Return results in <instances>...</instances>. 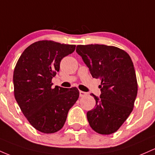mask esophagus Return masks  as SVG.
Returning <instances> with one entry per match:
<instances>
[{
  "label": "esophagus",
  "instance_id": "obj_1",
  "mask_svg": "<svg viewBox=\"0 0 155 155\" xmlns=\"http://www.w3.org/2000/svg\"><path fill=\"white\" fill-rule=\"evenodd\" d=\"M79 93H80V97H84L87 94L86 92H84V91H80Z\"/></svg>",
  "mask_w": 155,
  "mask_h": 155
}]
</instances>
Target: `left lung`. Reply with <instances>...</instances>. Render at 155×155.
I'll return each mask as SVG.
<instances>
[{
    "instance_id": "8db88e82",
    "label": "left lung",
    "mask_w": 155,
    "mask_h": 155,
    "mask_svg": "<svg viewBox=\"0 0 155 155\" xmlns=\"http://www.w3.org/2000/svg\"><path fill=\"white\" fill-rule=\"evenodd\" d=\"M76 52L92 77L101 79L100 97L91 94L96 105L87 112L88 123L97 133H115L133 111L138 93L131 58L124 50L105 45H78Z\"/></svg>"
}]
</instances>
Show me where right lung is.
Wrapping results in <instances>:
<instances>
[{
    "label": "right lung",
    "instance_id": "obj_1",
    "mask_svg": "<svg viewBox=\"0 0 155 155\" xmlns=\"http://www.w3.org/2000/svg\"><path fill=\"white\" fill-rule=\"evenodd\" d=\"M75 45L43 40L33 43L20 55L14 71L15 97L29 123L39 132L54 133L63 127L79 91L55 86L52 79L61 59Z\"/></svg>",
    "mask_w": 155,
    "mask_h": 155
}]
</instances>
